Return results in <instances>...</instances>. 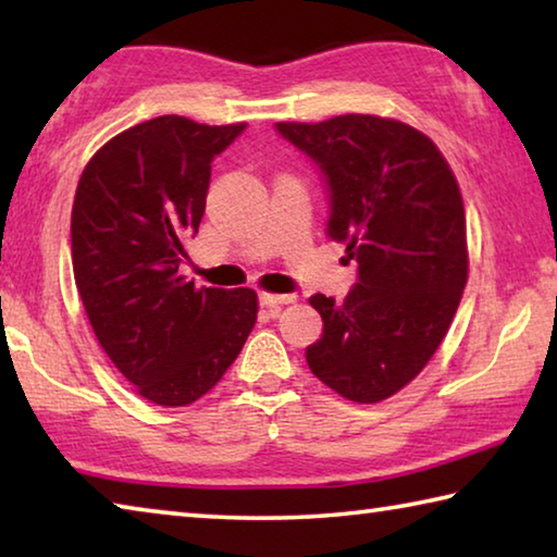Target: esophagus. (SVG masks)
Here are the masks:
<instances>
[{"instance_id":"esophagus-1","label":"esophagus","mask_w":557,"mask_h":557,"mask_svg":"<svg viewBox=\"0 0 557 557\" xmlns=\"http://www.w3.org/2000/svg\"><path fill=\"white\" fill-rule=\"evenodd\" d=\"M292 299H295L292 295H270V292H260V305L268 307L270 312H277L280 307L289 305Z\"/></svg>"}]
</instances>
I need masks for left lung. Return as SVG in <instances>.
Segmentation results:
<instances>
[{
    "label": "left lung",
    "mask_w": 557,
    "mask_h": 557,
    "mask_svg": "<svg viewBox=\"0 0 557 557\" xmlns=\"http://www.w3.org/2000/svg\"><path fill=\"white\" fill-rule=\"evenodd\" d=\"M324 176L326 235L356 260L342 305L309 297L324 332L307 346L319 381L379 403L425 369L467 285L465 203L445 157L410 125L375 115L277 122Z\"/></svg>",
    "instance_id": "8db88e82"
}]
</instances>
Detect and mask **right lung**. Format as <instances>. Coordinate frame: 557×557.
<instances>
[{
	"mask_svg": "<svg viewBox=\"0 0 557 557\" xmlns=\"http://www.w3.org/2000/svg\"><path fill=\"white\" fill-rule=\"evenodd\" d=\"M240 125L162 115L100 147L75 188V287L110 361L147 400H199L238 358L258 319L248 287H194L178 275L199 233L211 162Z\"/></svg>",
	"mask_w": 557,
	"mask_h": 557,
	"instance_id": "right-lung-1",
	"label": "right lung"
}]
</instances>
